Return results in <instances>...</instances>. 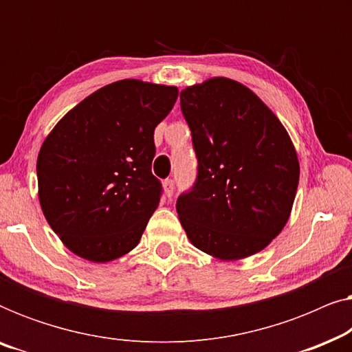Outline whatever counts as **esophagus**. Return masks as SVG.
<instances>
[{
    "instance_id": "1",
    "label": "esophagus",
    "mask_w": 352,
    "mask_h": 352,
    "mask_svg": "<svg viewBox=\"0 0 352 352\" xmlns=\"http://www.w3.org/2000/svg\"><path fill=\"white\" fill-rule=\"evenodd\" d=\"M163 189H165V195L170 199V197L173 195V190H175V181L173 179L163 181Z\"/></svg>"
}]
</instances>
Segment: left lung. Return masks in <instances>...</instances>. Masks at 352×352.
I'll use <instances>...</instances> for the list:
<instances>
[{
    "label": "left lung",
    "mask_w": 352,
    "mask_h": 352,
    "mask_svg": "<svg viewBox=\"0 0 352 352\" xmlns=\"http://www.w3.org/2000/svg\"><path fill=\"white\" fill-rule=\"evenodd\" d=\"M197 179L176 211L194 247L223 261L266 248L290 218L300 163L271 109L247 86L216 76L181 91Z\"/></svg>",
    "instance_id": "left-lung-1"
}]
</instances>
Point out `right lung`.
Returning <instances> with one entry per match:
<instances>
[{
	"label": "right lung",
	"mask_w": 352,
	"mask_h": 352,
	"mask_svg": "<svg viewBox=\"0 0 352 352\" xmlns=\"http://www.w3.org/2000/svg\"><path fill=\"white\" fill-rule=\"evenodd\" d=\"M176 86L120 80L65 113L38 153L43 214L70 252L113 261L136 247L157 210L153 131L177 99Z\"/></svg>",
	"instance_id": "obj_1"
}]
</instances>
